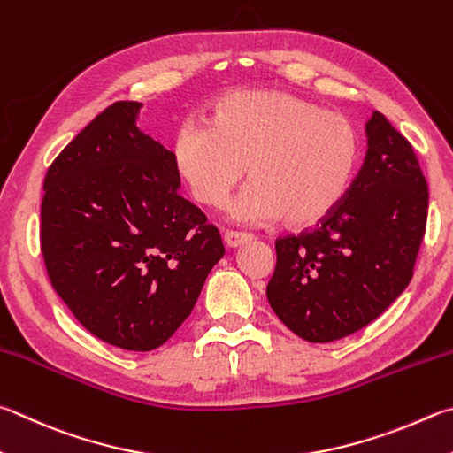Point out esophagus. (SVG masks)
Wrapping results in <instances>:
<instances>
[{"mask_svg":"<svg viewBox=\"0 0 453 453\" xmlns=\"http://www.w3.org/2000/svg\"><path fill=\"white\" fill-rule=\"evenodd\" d=\"M250 240H251V235H248V234H237V232H226L224 234V243H226V248H229V250L242 248V245H245Z\"/></svg>","mask_w":453,"mask_h":453,"instance_id":"obj_1","label":"esophagus"}]
</instances>
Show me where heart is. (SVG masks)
Segmentation results:
<instances>
[{"label": "heart", "instance_id": "obj_1", "mask_svg": "<svg viewBox=\"0 0 453 453\" xmlns=\"http://www.w3.org/2000/svg\"><path fill=\"white\" fill-rule=\"evenodd\" d=\"M208 127L186 122L170 138L176 178L194 202L218 210L242 182L240 221L283 218L291 229L323 224L355 180L360 141L341 112L285 90H237L205 112Z\"/></svg>", "mask_w": 453, "mask_h": 453}]
</instances>
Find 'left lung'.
Masks as SVG:
<instances>
[{
  "mask_svg": "<svg viewBox=\"0 0 453 453\" xmlns=\"http://www.w3.org/2000/svg\"><path fill=\"white\" fill-rule=\"evenodd\" d=\"M366 138L363 168L333 216L275 242L269 305L309 342L339 341L380 317L412 279L426 232L427 184L414 148L378 111Z\"/></svg>",
  "mask_w": 453,
  "mask_h": 453,
  "instance_id": "left-lung-1",
  "label": "left lung"
}]
</instances>
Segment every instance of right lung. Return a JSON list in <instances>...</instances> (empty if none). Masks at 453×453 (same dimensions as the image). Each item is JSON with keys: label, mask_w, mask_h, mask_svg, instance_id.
Instances as JSON below:
<instances>
[{"label": "right lung", "mask_w": 453, "mask_h": 453, "mask_svg": "<svg viewBox=\"0 0 453 453\" xmlns=\"http://www.w3.org/2000/svg\"><path fill=\"white\" fill-rule=\"evenodd\" d=\"M141 106L111 104L49 166L41 251L53 289L88 333L146 352L188 319L226 250L178 196L166 148L136 127Z\"/></svg>", "instance_id": "obj_1"}]
</instances>
